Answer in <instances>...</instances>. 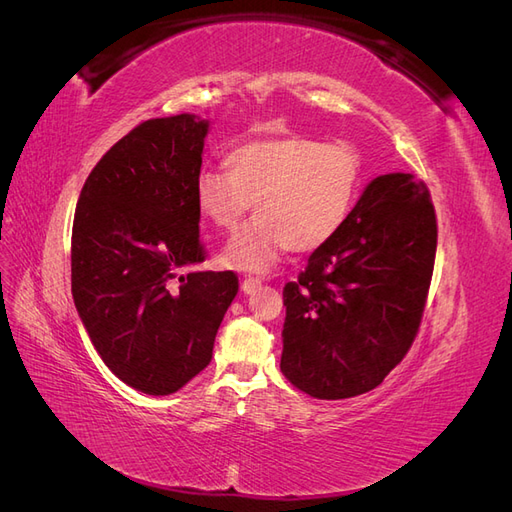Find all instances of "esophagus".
Returning a JSON list of instances; mask_svg holds the SVG:
<instances>
[{
  "mask_svg": "<svg viewBox=\"0 0 512 512\" xmlns=\"http://www.w3.org/2000/svg\"><path fill=\"white\" fill-rule=\"evenodd\" d=\"M260 286H262V280H260V277H254V275H247L245 280L241 282V290H243V292H247V294L254 292V290H258Z\"/></svg>",
  "mask_w": 512,
  "mask_h": 512,
  "instance_id": "1",
  "label": "esophagus"
}]
</instances>
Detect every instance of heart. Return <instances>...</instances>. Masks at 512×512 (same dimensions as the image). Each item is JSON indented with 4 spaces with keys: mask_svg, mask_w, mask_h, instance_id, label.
I'll return each mask as SVG.
<instances>
[{
    "mask_svg": "<svg viewBox=\"0 0 512 512\" xmlns=\"http://www.w3.org/2000/svg\"><path fill=\"white\" fill-rule=\"evenodd\" d=\"M226 168L198 175L196 209L213 228L232 230L254 205L258 218L232 235L224 260L267 271L284 252H314L344 228L361 194L365 160L348 141L288 136L232 149Z\"/></svg>",
    "mask_w": 512,
    "mask_h": 512,
    "instance_id": "b5f03b06",
    "label": "heart"
}]
</instances>
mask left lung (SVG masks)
<instances>
[{
	"mask_svg": "<svg viewBox=\"0 0 512 512\" xmlns=\"http://www.w3.org/2000/svg\"><path fill=\"white\" fill-rule=\"evenodd\" d=\"M436 247L427 185L410 173L371 181L344 228L284 286L290 384L316 399L376 389L421 327Z\"/></svg>",
	"mask_w": 512,
	"mask_h": 512,
	"instance_id": "1",
	"label": "left lung"
}]
</instances>
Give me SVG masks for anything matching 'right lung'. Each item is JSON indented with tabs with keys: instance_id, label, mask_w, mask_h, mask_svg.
<instances>
[{
	"instance_id": "right-lung-1",
	"label": "right lung",
	"mask_w": 512,
	"mask_h": 512,
	"mask_svg": "<svg viewBox=\"0 0 512 512\" xmlns=\"http://www.w3.org/2000/svg\"><path fill=\"white\" fill-rule=\"evenodd\" d=\"M209 121L138 123L91 170L72 224V297L104 365L170 395L200 374L239 277L179 269L207 258L194 183Z\"/></svg>"
}]
</instances>
